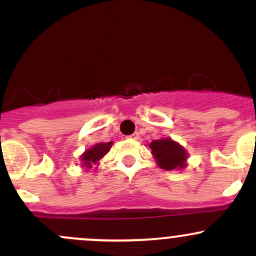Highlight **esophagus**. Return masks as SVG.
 <instances>
[{
    "label": "esophagus",
    "mask_w": 256,
    "mask_h": 256,
    "mask_svg": "<svg viewBox=\"0 0 256 256\" xmlns=\"http://www.w3.org/2000/svg\"><path fill=\"white\" fill-rule=\"evenodd\" d=\"M128 138H130V140L136 141V140H138V138H140V135H138V132H135V134H132V135L128 136Z\"/></svg>",
    "instance_id": "34e87169"
}]
</instances>
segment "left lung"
<instances>
[{"mask_svg":"<svg viewBox=\"0 0 256 256\" xmlns=\"http://www.w3.org/2000/svg\"><path fill=\"white\" fill-rule=\"evenodd\" d=\"M151 154L156 160L157 166L166 171L183 170L187 166L188 152L182 144L171 138H162L154 140L148 144Z\"/></svg>","mask_w":256,"mask_h":256,"instance_id":"left-lung-1","label":"left lung"}]
</instances>
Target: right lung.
I'll return each mask as SVG.
<instances>
[{
  "label": "right lung",
  "mask_w": 256,
  "mask_h": 256,
  "mask_svg": "<svg viewBox=\"0 0 256 256\" xmlns=\"http://www.w3.org/2000/svg\"><path fill=\"white\" fill-rule=\"evenodd\" d=\"M112 146V141L110 142H98L90 148L85 150L82 154L80 156V161H82V167L84 170L92 168L95 164H99V161L110 151Z\"/></svg>",
  "instance_id": "1"
}]
</instances>
